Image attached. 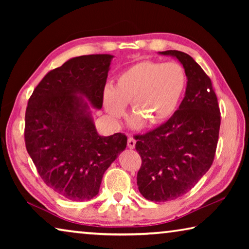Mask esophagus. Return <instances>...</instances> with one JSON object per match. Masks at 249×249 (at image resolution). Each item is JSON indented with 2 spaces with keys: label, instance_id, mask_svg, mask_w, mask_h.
I'll use <instances>...</instances> for the list:
<instances>
[{
  "label": "esophagus",
  "instance_id": "obj_1",
  "mask_svg": "<svg viewBox=\"0 0 249 249\" xmlns=\"http://www.w3.org/2000/svg\"><path fill=\"white\" fill-rule=\"evenodd\" d=\"M135 145H136V141H135L132 136H128V140H127L128 148H130V149L135 148Z\"/></svg>",
  "mask_w": 249,
  "mask_h": 249
}]
</instances>
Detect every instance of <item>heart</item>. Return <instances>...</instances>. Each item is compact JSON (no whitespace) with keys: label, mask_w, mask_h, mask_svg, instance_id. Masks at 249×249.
Segmentation results:
<instances>
[{"label":"heart","mask_w":249,"mask_h":249,"mask_svg":"<svg viewBox=\"0 0 249 249\" xmlns=\"http://www.w3.org/2000/svg\"><path fill=\"white\" fill-rule=\"evenodd\" d=\"M187 86L184 69L177 62L142 61L119 74L115 86L103 92L105 111L113 121L125 115L132 103L133 128L165 123L175 114Z\"/></svg>","instance_id":"1"}]
</instances>
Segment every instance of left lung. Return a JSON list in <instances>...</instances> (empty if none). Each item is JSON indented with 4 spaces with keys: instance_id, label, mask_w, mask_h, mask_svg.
<instances>
[{
    "instance_id": "1",
    "label": "left lung",
    "mask_w": 249,
    "mask_h": 249,
    "mask_svg": "<svg viewBox=\"0 0 249 249\" xmlns=\"http://www.w3.org/2000/svg\"><path fill=\"white\" fill-rule=\"evenodd\" d=\"M158 53L178 59L188 80L175 114L136 136L135 147L142 157L138 190L147 200L166 202L190 191L212 166L221 114L211 79L195 59L179 50Z\"/></svg>"
}]
</instances>
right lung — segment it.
I'll return each mask as SVG.
<instances>
[{"label":"right lung","instance_id":"1","mask_svg":"<svg viewBox=\"0 0 249 249\" xmlns=\"http://www.w3.org/2000/svg\"><path fill=\"white\" fill-rule=\"evenodd\" d=\"M113 57L69 59L46 74L28 100L26 149L44 182L71 201L93 199L104 172L127 145L122 133L99 135L91 112L102 107Z\"/></svg>","mask_w":249,"mask_h":249}]
</instances>
